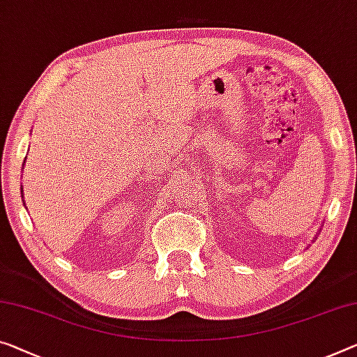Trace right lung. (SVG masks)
I'll use <instances>...</instances> for the list:
<instances>
[{
    "mask_svg": "<svg viewBox=\"0 0 357 357\" xmlns=\"http://www.w3.org/2000/svg\"><path fill=\"white\" fill-rule=\"evenodd\" d=\"M24 204H25V202H24Z\"/></svg>",
    "mask_w": 357,
    "mask_h": 357,
    "instance_id": "add662e5",
    "label": "right lung"
}]
</instances>
